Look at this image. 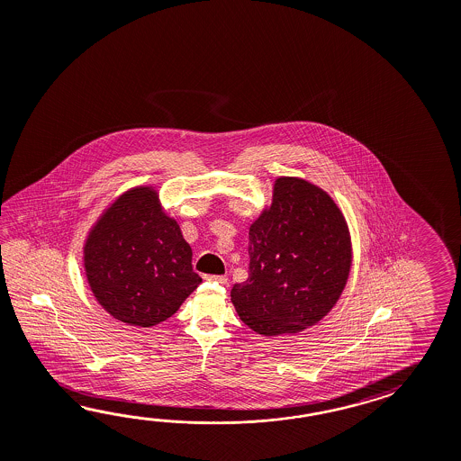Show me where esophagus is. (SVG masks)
<instances>
[{
	"instance_id": "esophagus-1",
	"label": "esophagus",
	"mask_w": 461,
	"mask_h": 461,
	"mask_svg": "<svg viewBox=\"0 0 461 461\" xmlns=\"http://www.w3.org/2000/svg\"><path fill=\"white\" fill-rule=\"evenodd\" d=\"M204 280L220 283V285H228V278L223 276V275H206V276H204Z\"/></svg>"
}]
</instances>
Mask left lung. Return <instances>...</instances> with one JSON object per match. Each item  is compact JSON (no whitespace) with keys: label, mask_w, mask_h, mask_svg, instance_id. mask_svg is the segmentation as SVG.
Returning a JSON list of instances; mask_svg holds the SVG:
<instances>
[{"label":"left lung","mask_w":461,"mask_h":461,"mask_svg":"<svg viewBox=\"0 0 461 461\" xmlns=\"http://www.w3.org/2000/svg\"><path fill=\"white\" fill-rule=\"evenodd\" d=\"M249 273L231 290L241 321L263 337L294 335L323 320L347 286L353 248L335 200L298 176L273 181L249 225Z\"/></svg>","instance_id":"1"}]
</instances>
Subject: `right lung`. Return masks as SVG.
<instances>
[{
    "mask_svg": "<svg viewBox=\"0 0 461 461\" xmlns=\"http://www.w3.org/2000/svg\"><path fill=\"white\" fill-rule=\"evenodd\" d=\"M159 191L140 185L116 196L83 243V267L103 310L124 325H158L176 313L202 278Z\"/></svg>",
    "mask_w": 461,
    "mask_h": 461,
    "instance_id": "right-lung-1",
    "label": "right lung"
}]
</instances>
